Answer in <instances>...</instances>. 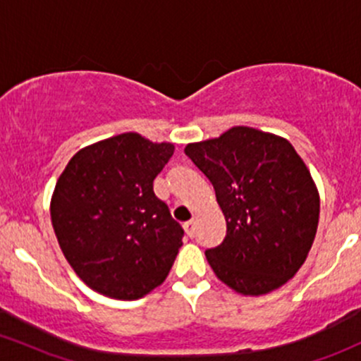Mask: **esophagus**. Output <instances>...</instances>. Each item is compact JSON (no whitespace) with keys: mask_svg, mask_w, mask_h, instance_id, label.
Returning a JSON list of instances; mask_svg holds the SVG:
<instances>
[{"mask_svg":"<svg viewBox=\"0 0 361 361\" xmlns=\"http://www.w3.org/2000/svg\"><path fill=\"white\" fill-rule=\"evenodd\" d=\"M183 228H185V233H187L188 237L192 238L193 235H195V221H193V219H192V221H187L183 225Z\"/></svg>","mask_w":361,"mask_h":361,"instance_id":"34e87169","label":"esophagus"}]
</instances>
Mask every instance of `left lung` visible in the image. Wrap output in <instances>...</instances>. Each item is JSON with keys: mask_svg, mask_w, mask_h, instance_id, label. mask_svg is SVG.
<instances>
[{"mask_svg": "<svg viewBox=\"0 0 361 361\" xmlns=\"http://www.w3.org/2000/svg\"><path fill=\"white\" fill-rule=\"evenodd\" d=\"M216 192L226 235L206 250L212 271L244 295L282 287L306 261L320 216L308 168L286 138L235 126L219 138L188 143Z\"/></svg>", "mask_w": 361, "mask_h": 361, "instance_id": "1", "label": "left lung"}]
</instances>
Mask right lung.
I'll return each instance as SVG.
<instances>
[{
	"mask_svg": "<svg viewBox=\"0 0 361 361\" xmlns=\"http://www.w3.org/2000/svg\"><path fill=\"white\" fill-rule=\"evenodd\" d=\"M174 147L123 133L71 159L51 197V225L79 279L114 299H138L161 286L183 228L154 193Z\"/></svg>",
	"mask_w": 361,
	"mask_h": 361,
	"instance_id": "add662e5",
	"label": "right lung"
}]
</instances>
